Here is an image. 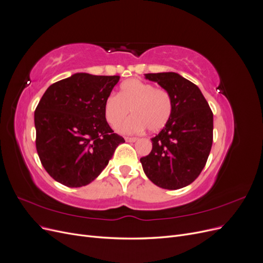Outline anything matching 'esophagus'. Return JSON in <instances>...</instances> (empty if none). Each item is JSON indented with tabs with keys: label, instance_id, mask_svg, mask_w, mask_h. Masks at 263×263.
<instances>
[{
	"label": "esophagus",
	"instance_id": "34e87169",
	"mask_svg": "<svg viewBox=\"0 0 263 263\" xmlns=\"http://www.w3.org/2000/svg\"><path fill=\"white\" fill-rule=\"evenodd\" d=\"M138 138H136V137H125V140L126 141H129V142H134V141H136Z\"/></svg>",
	"mask_w": 263,
	"mask_h": 263
}]
</instances>
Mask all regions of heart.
Listing matches in <instances>:
<instances>
[{
    "instance_id": "b5f03b06",
    "label": "heart",
    "mask_w": 263,
    "mask_h": 263,
    "mask_svg": "<svg viewBox=\"0 0 263 263\" xmlns=\"http://www.w3.org/2000/svg\"><path fill=\"white\" fill-rule=\"evenodd\" d=\"M119 130L134 134L147 128L155 133L162 129L172 114V99L170 93L162 87L139 79H130L121 84L118 94H110L104 103V115L107 123L117 127L129 114Z\"/></svg>"
}]
</instances>
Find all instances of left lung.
Segmentation results:
<instances>
[{
    "label": "left lung",
    "instance_id": "8db88e82",
    "mask_svg": "<svg viewBox=\"0 0 263 263\" xmlns=\"http://www.w3.org/2000/svg\"><path fill=\"white\" fill-rule=\"evenodd\" d=\"M172 99V114L154 138L151 153L140 158L142 169L156 185L178 190L202 172L213 144V112L197 85L176 72L147 73Z\"/></svg>",
    "mask_w": 263,
    "mask_h": 263
}]
</instances>
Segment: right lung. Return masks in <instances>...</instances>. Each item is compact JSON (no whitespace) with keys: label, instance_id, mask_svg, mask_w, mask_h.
<instances>
[{"label":"right lung","instance_id":"right-lung-1","mask_svg":"<svg viewBox=\"0 0 263 263\" xmlns=\"http://www.w3.org/2000/svg\"><path fill=\"white\" fill-rule=\"evenodd\" d=\"M118 76L76 73L51 84L35 109L36 149L49 176L69 187L89 184L124 138L106 122L104 103Z\"/></svg>","mask_w":263,"mask_h":263}]
</instances>
